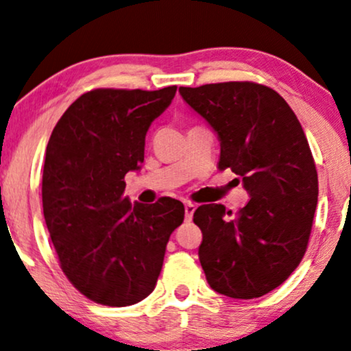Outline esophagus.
Returning <instances> with one entry per match:
<instances>
[{
    "mask_svg": "<svg viewBox=\"0 0 351 351\" xmlns=\"http://www.w3.org/2000/svg\"><path fill=\"white\" fill-rule=\"evenodd\" d=\"M194 210H196V206H194V204H191V202H186L184 204V219L188 221L193 219Z\"/></svg>",
    "mask_w": 351,
    "mask_h": 351,
    "instance_id": "obj_1",
    "label": "esophagus"
}]
</instances>
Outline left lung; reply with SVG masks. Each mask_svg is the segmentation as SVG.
Listing matches in <instances>:
<instances>
[{"label": "left lung", "mask_w": 351, "mask_h": 351, "mask_svg": "<svg viewBox=\"0 0 351 351\" xmlns=\"http://www.w3.org/2000/svg\"><path fill=\"white\" fill-rule=\"evenodd\" d=\"M220 141L219 168L243 180L250 202L234 217L221 204L194 212L199 261L217 293L259 298L282 285L308 247L317 171L303 128L277 92L256 82L180 87Z\"/></svg>", "instance_id": "obj_1"}]
</instances>
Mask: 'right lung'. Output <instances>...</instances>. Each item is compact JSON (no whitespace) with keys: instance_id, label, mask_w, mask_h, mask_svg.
Segmentation results:
<instances>
[{"instance_id":"right-lung-1","label":"right lung","mask_w":351,"mask_h":351,"mask_svg":"<svg viewBox=\"0 0 351 351\" xmlns=\"http://www.w3.org/2000/svg\"><path fill=\"white\" fill-rule=\"evenodd\" d=\"M176 86L95 88L66 110L47 145L42 202L68 280L105 306H130L154 291L183 202L144 206L124 197V175L144 162L145 134Z\"/></svg>"}]
</instances>
